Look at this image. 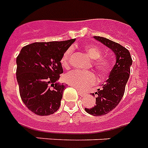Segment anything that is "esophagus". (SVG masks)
Listing matches in <instances>:
<instances>
[{
  "label": "esophagus",
  "instance_id": "obj_1",
  "mask_svg": "<svg viewBox=\"0 0 148 148\" xmlns=\"http://www.w3.org/2000/svg\"><path fill=\"white\" fill-rule=\"evenodd\" d=\"M79 94L81 97H86L88 95V93H87V92H82V91L79 90Z\"/></svg>",
  "mask_w": 148,
  "mask_h": 148
}]
</instances>
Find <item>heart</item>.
<instances>
[{
  "mask_svg": "<svg viewBox=\"0 0 148 148\" xmlns=\"http://www.w3.org/2000/svg\"><path fill=\"white\" fill-rule=\"evenodd\" d=\"M85 50L89 56L93 58V66L101 75H106L111 72L112 68V62L109 58L101 56V50L98 47L92 44H87ZM73 54V48H68L61 58L62 67L68 69L70 66V60ZM65 82L70 86H74L80 90H85L89 87L94 86L97 83L96 74L91 71L83 72L79 70H74L66 74L65 76Z\"/></svg>",
  "mask_w": 148,
  "mask_h": 148,
  "instance_id": "1",
  "label": "heart"
}]
</instances>
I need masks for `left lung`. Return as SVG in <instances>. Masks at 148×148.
I'll list each match as a JSON object with an SVG mask.
<instances>
[{"label":"left lung","mask_w":148,"mask_h":148,"mask_svg":"<svg viewBox=\"0 0 148 148\" xmlns=\"http://www.w3.org/2000/svg\"><path fill=\"white\" fill-rule=\"evenodd\" d=\"M94 38L112 49L116 55V63L109 75V78L104 84L103 88L98 89L95 94L96 104L92 108H86L87 113L95 116L108 114L119 104L123 98L126 83L130 74L132 58L127 49L116 42L102 36H94ZM94 96V94H92Z\"/></svg>","instance_id":"8db88e82"}]
</instances>
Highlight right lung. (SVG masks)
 <instances>
[{
  "label": "right lung",
  "instance_id": "1",
  "mask_svg": "<svg viewBox=\"0 0 148 148\" xmlns=\"http://www.w3.org/2000/svg\"><path fill=\"white\" fill-rule=\"evenodd\" d=\"M75 39L36 42L23 47L16 58L20 97L29 110L38 115L57 112L61 104L63 84L57 83L63 73L61 58Z\"/></svg>",
  "mask_w": 148,
  "mask_h": 148
}]
</instances>
